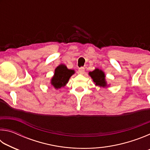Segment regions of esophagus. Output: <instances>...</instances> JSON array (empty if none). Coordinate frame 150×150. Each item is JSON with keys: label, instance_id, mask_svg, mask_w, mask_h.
I'll return each mask as SVG.
<instances>
[{"label": "esophagus", "instance_id": "esophagus-1", "mask_svg": "<svg viewBox=\"0 0 150 150\" xmlns=\"http://www.w3.org/2000/svg\"><path fill=\"white\" fill-rule=\"evenodd\" d=\"M79 73H80V74H83V73H85V68L84 67H80L79 69L78 70Z\"/></svg>", "mask_w": 150, "mask_h": 150}]
</instances>
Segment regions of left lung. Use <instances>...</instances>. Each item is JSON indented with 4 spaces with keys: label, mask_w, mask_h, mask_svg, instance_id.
<instances>
[{
    "label": "left lung",
    "mask_w": 150,
    "mask_h": 150,
    "mask_svg": "<svg viewBox=\"0 0 150 150\" xmlns=\"http://www.w3.org/2000/svg\"><path fill=\"white\" fill-rule=\"evenodd\" d=\"M88 75L92 79L96 86L103 88H106L109 86L106 81L105 73L103 70L98 68H95V69L93 71L88 73Z\"/></svg>",
    "instance_id": "8db88e82"
}]
</instances>
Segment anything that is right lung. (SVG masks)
<instances>
[{
	"label": "right lung",
	"mask_w": 150,
	"mask_h": 150,
	"mask_svg": "<svg viewBox=\"0 0 150 150\" xmlns=\"http://www.w3.org/2000/svg\"><path fill=\"white\" fill-rule=\"evenodd\" d=\"M74 73V70L68 69L65 65H59L55 69L54 75L51 79V86L57 90L65 87Z\"/></svg>",
	"instance_id": "obj_1"
}]
</instances>
